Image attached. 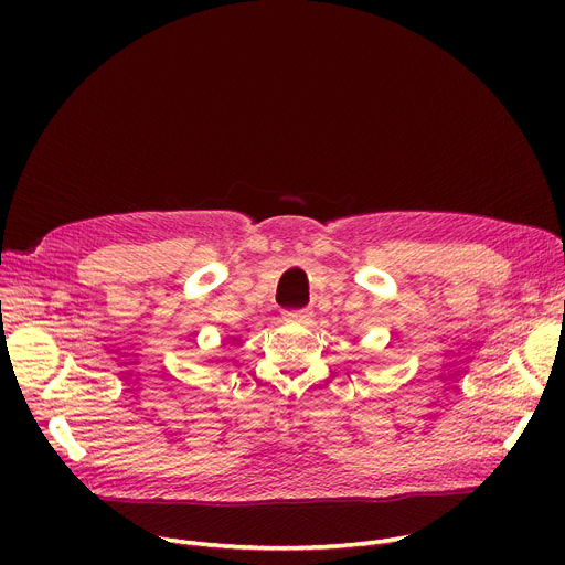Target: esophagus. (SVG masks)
<instances>
[{"mask_svg": "<svg viewBox=\"0 0 565 565\" xmlns=\"http://www.w3.org/2000/svg\"><path fill=\"white\" fill-rule=\"evenodd\" d=\"M313 311L311 309H292V311H284V320H290V322H307L311 320Z\"/></svg>", "mask_w": 565, "mask_h": 565, "instance_id": "obj_1", "label": "esophagus"}]
</instances>
